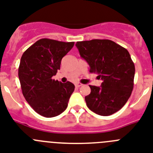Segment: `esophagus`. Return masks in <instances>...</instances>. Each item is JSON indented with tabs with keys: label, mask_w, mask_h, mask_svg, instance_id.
Instances as JSON below:
<instances>
[{
	"label": "esophagus",
	"mask_w": 153,
	"mask_h": 153,
	"mask_svg": "<svg viewBox=\"0 0 153 153\" xmlns=\"http://www.w3.org/2000/svg\"><path fill=\"white\" fill-rule=\"evenodd\" d=\"M75 86H76V87H81V86H83V84L80 83H76Z\"/></svg>",
	"instance_id": "1"
}]
</instances>
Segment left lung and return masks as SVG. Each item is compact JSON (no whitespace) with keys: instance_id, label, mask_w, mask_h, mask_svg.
Listing matches in <instances>:
<instances>
[{"instance_id":"obj_1","label":"left lung","mask_w":153,"mask_h":153,"mask_svg":"<svg viewBox=\"0 0 153 153\" xmlns=\"http://www.w3.org/2000/svg\"><path fill=\"white\" fill-rule=\"evenodd\" d=\"M79 55L89 64L90 72L102 79L100 87L91 86L85 97L90 110L101 116L119 111L126 104L134 87L135 65L128 50L108 39L77 42Z\"/></svg>"}]
</instances>
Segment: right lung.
I'll use <instances>...</instances> for the list:
<instances>
[{"instance_id":"right-lung-1","label":"right lung","mask_w":153,"mask_h":153,"mask_svg":"<svg viewBox=\"0 0 153 153\" xmlns=\"http://www.w3.org/2000/svg\"><path fill=\"white\" fill-rule=\"evenodd\" d=\"M74 42L53 39L38 40L23 53L18 68L22 94L26 101L45 117H53L66 110L74 83L52 79L60 69L61 60L74 47Z\"/></svg>"}]
</instances>
